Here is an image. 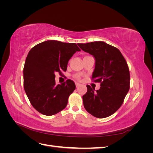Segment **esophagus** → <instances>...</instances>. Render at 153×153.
<instances>
[{
    "instance_id": "esophagus-1",
    "label": "esophagus",
    "mask_w": 153,
    "mask_h": 153,
    "mask_svg": "<svg viewBox=\"0 0 153 153\" xmlns=\"http://www.w3.org/2000/svg\"><path fill=\"white\" fill-rule=\"evenodd\" d=\"M75 85H76V87H79L81 84H79V83H77V82H76V83H75Z\"/></svg>"
}]
</instances>
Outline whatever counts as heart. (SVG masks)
Instances as JSON below:
<instances>
[{
    "label": "heart",
    "mask_w": 153,
    "mask_h": 153,
    "mask_svg": "<svg viewBox=\"0 0 153 153\" xmlns=\"http://www.w3.org/2000/svg\"><path fill=\"white\" fill-rule=\"evenodd\" d=\"M76 78H78V79H80V76H79V75H76Z\"/></svg>",
    "instance_id": "1"
}]
</instances>
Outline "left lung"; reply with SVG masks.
Here are the masks:
<instances>
[{
  "label": "left lung",
  "instance_id": "left-lung-1",
  "mask_svg": "<svg viewBox=\"0 0 153 153\" xmlns=\"http://www.w3.org/2000/svg\"><path fill=\"white\" fill-rule=\"evenodd\" d=\"M80 48L95 59L92 78L101 82L100 89L87 85L83 96L85 110L98 118L107 117L120 108L129 89L130 76L126 60L121 52L104 41L78 43Z\"/></svg>",
  "mask_w": 153,
  "mask_h": 153
}]
</instances>
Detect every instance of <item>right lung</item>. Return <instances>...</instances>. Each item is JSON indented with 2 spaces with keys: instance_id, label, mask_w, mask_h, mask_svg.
I'll return each instance as SVG.
<instances>
[{
  "instance_id": "add662e5",
  "label": "right lung",
  "mask_w": 153,
  "mask_h": 153,
  "mask_svg": "<svg viewBox=\"0 0 153 153\" xmlns=\"http://www.w3.org/2000/svg\"><path fill=\"white\" fill-rule=\"evenodd\" d=\"M80 49L76 43L48 40L32 48L24 68V86L32 106L45 115L65 108L69 95L75 89L71 80L56 85L55 73L66 71L69 60Z\"/></svg>"
}]
</instances>
